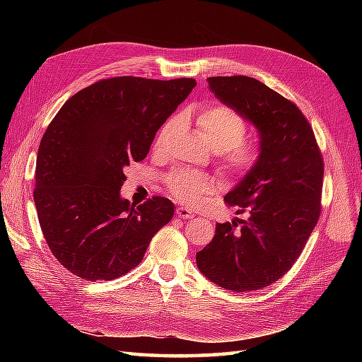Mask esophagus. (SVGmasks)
<instances>
[{
  "mask_svg": "<svg viewBox=\"0 0 362 362\" xmlns=\"http://www.w3.org/2000/svg\"><path fill=\"white\" fill-rule=\"evenodd\" d=\"M175 213H177V216H179V218H183V219H191V218H194V213L191 211L189 209H187V206H177Z\"/></svg>",
  "mask_w": 362,
  "mask_h": 362,
  "instance_id": "1",
  "label": "esophagus"
}]
</instances>
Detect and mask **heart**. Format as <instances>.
I'll use <instances>...</instances> for the list:
<instances>
[{"label":"heart","instance_id":"1","mask_svg":"<svg viewBox=\"0 0 362 362\" xmlns=\"http://www.w3.org/2000/svg\"><path fill=\"white\" fill-rule=\"evenodd\" d=\"M174 126L169 121L161 129L157 138V148L165 143L168 134ZM197 126L204 140L213 151L221 153L222 165L235 175L249 174L258 165L259 146L255 141H244L245 122L240 113L227 105H210L199 113ZM168 187L171 193L182 202L196 204L202 194H209L214 188V180L210 175L179 169L168 177Z\"/></svg>","mask_w":362,"mask_h":362}]
</instances>
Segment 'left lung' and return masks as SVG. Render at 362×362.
<instances>
[{
    "instance_id": "obj_1",
    "label": "left lung",
    "mask_w": 362,
    "mask_h": 362,
    "mask_svg": "<svg viewBox=\"0 0 362 362\" xmlns=\"http://www.w3.org/2000/svg\"><path fill=\"white\" fill-rule=\"evenodd\" d=\"M222 104L258 130V165L226 194L236 205L232 222L216 233L196 263L218 286L245 292L266 288L286 274L317 224L324 160L296 104L247 76L209 78Z\"/></svg>"
}]
</instances>
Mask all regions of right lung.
<instances>
[{
	"label": "right lung",
	"mask_w": 362,
	"mask_h": 362,
	"mask_svg": "<svg viewBox=\"0 0 362 362\" xmlns=\"http://www.w3.org/2000/svg\"><path fill=\"white\" fill-rule=\"evenodd\" d=\"M196 87L194 79L121 76L78 91L38 146L34 202L52 255L83 280H113L141 263L174 204L121 196L124 168L141 161L157 130Z\"/></svg>",
	"instance_id": "1"
}]
</instances>
